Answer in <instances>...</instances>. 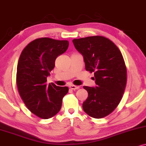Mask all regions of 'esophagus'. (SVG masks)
I'll list each match as a JSON object with an SVG mask.
<instances>
[{
	"instance_id": "34e87169",
	"label": "esophagus",
	"mask_w": 146,
	"mask_h": 146,
	"mask_svg": "<svg viewBox=\"0 0 146 146\" xmlns=\"http://www.w3.org/2000/svg\"><path fill=\"white\" fill-rule=\"evenodd\" d=\"M69 88L72 90H78V89L80 88V86H75V85H70Z\"/></svg>"
}]
</instances>
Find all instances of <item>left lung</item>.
I'll return each instance as SVG.
<instances>
[{
  "instance_id": "1",
  "label": "left lung",
  "mask_w": 146,
  "mask_h": 146,
  "mask_svg": "<svg viewBox=\"0 0 146 146\" xmlns=\"http://www.w3.org/2000/svg\"><path fill=\"white\" fill-rule=\"evenodd\" d=\"M75 47L84 56L86 70L94 73L96 86H84L88 96L83 103L84 111L94 118H102L113 111L125 90L126 67L116 45L103 36L73 40Z\"/></svg>"
}]
</instances>
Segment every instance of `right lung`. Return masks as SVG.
<instances>
[{
    "mask_svg": "<svg viewBox=\"0 0 146 146\" xmlns=\"http://www.w3.org/2000/svg\"><path fill=\"white\" fill-rule=\"evenodd\" d=\"M68 41L38 38L23 50L17 66L16 84L24 104L35 115L48 119L58 113L68 87L47 84V78L55 66L56 58L66 52Z\"/></svg>",
    "mask_w": 146,
    "mask_h": 146,
    "instance_id": "add662e5",
    "label": "right lung"
}]
</instances>
